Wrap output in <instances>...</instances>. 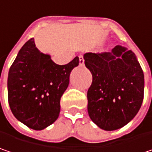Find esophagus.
<instances>
[{
	"label": "esophagus",
	"mask_w": 152,
	"mask_h": 152,
	"mask_svg": "<svg viewBox=\"0 0 152 152\" xmlns=\"http://www.w3.org/2000/svg\"><path fill=\"white\" fill-rule=\"evenodd\" d=\"M79 59H80V66H84L85 60H84L83 56H82V55H80V56H79Z\"/></svg>",
	"instance_id": "esophagus-1"
}]
</instances>
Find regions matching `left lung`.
I'll return each instance as SVG.
<instances>
[{
	"label": "left lung",
	"mask_w": 152,
	"mask_h": 152,
	"mask_svg": "<svg viewBox=\"0 0 152 152\" xmlns=\"http://www.w3.org/2000/svg\"><path fill=\"white\" fill-rule=\"evenodd\" d=\"M84 60L92 75L87 92L90 118L104 131L127 125L144 99L145 77L135 53L118 45L112 52L86 53Z\"/></svg>",
	"instance_id": "1"
}]
</instances>
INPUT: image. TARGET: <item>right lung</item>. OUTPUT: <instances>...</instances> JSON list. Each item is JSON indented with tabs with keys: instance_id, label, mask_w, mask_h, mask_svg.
<instances>
[{
	"instance_id": "right-lung-1",
	"label": "right lung",
	"mask_w": 152,
	"mask_h": 152,
	"mask_svg": "<svg viewBox=\"0 0 152 152\" xmlns=\"http://www.w3.org/2000/svg\"><path fill=\"white\" fill-rule=\"evenodd\" d=\"M79 63V57H75L66 65H57L36 48L34 39L27 40L8 72V104L14 116L36 131L54 123L71 72Z\"/></svg>"
}]
</instances>
